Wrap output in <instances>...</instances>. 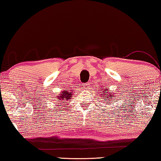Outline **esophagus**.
<instances>
[{"mask_svg": "<svg viewBox=\"0 0 161 161\" xmlns=\"http://www.w3.org/2000/svg\"><path fill=\"white\" fill-rule=\"evenodd\" d=\"M83 86H84V88L85 89H89V83H84V84H83Z\"/></svg>", "mask_w": 161, "mask_h": 161, "instance_id": "34e87169", "label": "esophagus"}]
</instances>
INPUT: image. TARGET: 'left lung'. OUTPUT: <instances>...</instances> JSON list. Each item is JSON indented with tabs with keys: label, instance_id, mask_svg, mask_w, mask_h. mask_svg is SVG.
<instances>
[{
	"label": "left lung",
	"instance_id": "left-lung-1",
	"mask_svg": "<svg viewBox=\"0 0 161 161\" xmlns=\"http://www.w3.org/2000/svg\"><path fill=\"white\" fill-rule=\"evenodd\" d=\"M108 88H106V89H104V90L103 91H102L103 92L102 93V94L101 95H103V97L104 98V102H106V103H108V104H109V102L110 101H112L111 99H112V98H111V97H114L115 98L116 97H114V95H111L110 94H108ZM111 93H112V92H111ZM106 93H107L108 94V96H105V95ZM108 96H110V97H108ZM108 98V99L107 100V99Z\"/></svg>",
	"mask_w": 161,
	"mask_h": 161
}]
</instances>
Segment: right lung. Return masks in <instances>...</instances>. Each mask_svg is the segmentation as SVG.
I'll return each instance as SVG.
<instances>
[{
  "mask_svg": "<svg viewBox=\"0 0 161 161\" xmlns=\"http://www.w3.org/2000/svg\"><path fill=\"white\" fill-rule=\"evenodd\" d=\"M70 91H68V90H64V91H62V94H60V96L58 97V103H60V106H62V103H63V101H67L68 99H69L72 98V92H70ZM58 107H59V106Z\"/></svg>",
  "mask_w": 161,
  "mask_h": 161,
  "instance_id": "1",
  "label": "right lung"
}]
</instances>
